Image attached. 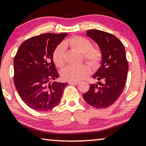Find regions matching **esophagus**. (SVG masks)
<instances>
[{"label": "esophagus", "instance_id": "34e87169", "mask_svg": "<svg viewBox=\"0 0 146 146\" xmlns=\"http://www.w3.org/2000/svg\"><path fill=\"white\" fill-rule=\"evenodd\" d=\"M69 84H70V85H77V84H78V82H73V81H69Z\"/></svg>", "mask_w": 146, "mask_h": 146}]
</instances>
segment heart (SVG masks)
<instances>
[{
	"label": "heart",
	"mask_w": 146,
	"mask_h": 146,
	"mask_svg": "<svg viewBox=\"0 0 146 146\" xmlns=\"http://www.w3.org/2000/svg\"><path fill=\"white\" fill-rule=\"evenodd\" d=\"M70 47L76 51L83 54V58L94 68H97L102 60V52L99 48L92 47V43L88 39L81 36H74L55 48L52 54V60L57 67L62 68L65 64L64 48ZM91 73V69L86 64L66 67L62 72L63 79L77 82L84 79Z\"/></svg>",
	"instance_id": "1"
}]
</instances>
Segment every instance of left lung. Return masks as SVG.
<instances>
[{
  "label": "left lung",
  "instance_id": "1",
  "mask_svg": "<svg viewBox=\"0 0 146 146\" xmlns=\"http://www.w3.org/2000/svg\"><path fill=\"white\" fill-rule=\"evenodd\" d=\"M86 36L98 43L101 52V65L93 78L98 80L92 84L84 101L96 108H105L114 104L125 86L129 66L125 47L118 38L108 32L89 30Z\"/></svg>",
  "mask_w": 146,
  "mask_h": 146
}]
</instances>
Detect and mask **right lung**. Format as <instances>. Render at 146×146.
I'll return each mask as SVG.
<instances>
[{
  "mask_svg": "<svg viewBox=\"0 0 146 146\" xmlns=\"http://www.w3.org/2000/svg\"><path fill=\"white\" fill-rule=\"evenodd\" d=\"M67 33H45L22 43L13 60L15 88L32 109L47 112L59 103L67 83L54 81L59 77L52 54Z\"/></svg>",
  "mask_w": 146,
  "mask_h": 146,
  "instance_id": "add662e5",
  "label": "right lung"
}]
</instances>
